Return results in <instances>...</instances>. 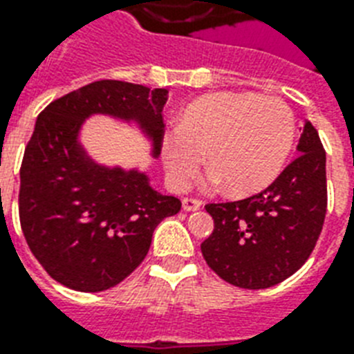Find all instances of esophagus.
Masks as SVG:
<instances>
[{
	"label": "esophagus",
	"instance_id": "esophagus-1",
	"mask_svg": "<svg viewBox=\"0 0 354 354\" xmlns=\"http://www.w3.org/2000/svg\"><path fill=\"white\" fill-rule=\"evenodd\" d=\"M183 211H198V209H202V200H196V198H183L182 200Z\"/></svg>",
	"mask_w": 354,
	"mask_h": 354
}]
</instances>
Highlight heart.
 Wrapping results in <instances>:
<instances>
[{
	"label": "heart",
	"instance_id": "heart-1",
	"mask_svg": "<svg viewBox=\"0 0 354 354\" xmlns=\"http://www.w3.org/2000/svg\"><path fill=\"white\" fill-rule=\"evenodd\" d=\"M295 136L297 120L280 97L207 94L185 109L178 131L163 136V165L172 185L182 189L205 154L207 182L225 183L232 196H249L280 176Z\"/></svg>",
	"mask_w": 354,
	"mask_h": 354
}]
</instances>
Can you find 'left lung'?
Returning <instances> with one entry per match:
<instances>
[{"instance_id": "1", "label": "left lung", "mask_w": 354, "mask_h": 354, "mask_svg": "<svg viewBox=\"0 0 354 354\" xmlns=\"http://www.w3.org/2000/svg\"><path fill=\"white\" fill-rule=\"evenodd\" d=\"M298 156L254 196L209 203L214 231L202 243L207 266L243 289H267L300 269L313 252L327 211L326 151L304 123Z\"/></svg>"}]
</instances>
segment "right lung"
Returning <instances> with one entry per match:
<instances>
[{"mask_svg":"<svg viewBox=\"0 0 354 354\" xmlns=\"http://www.w3.org/2000/svg\"><path fill=\"white\" fill-rule=\"evenodd\" d=\"M167 96V88L102 80L37 116L19 171V222L36 260L65 287L118 286L147 257L158 223L182 209L178 198L154 191L145 172L94 162L80 142L85 120L103 114L136 123L158 158Z\"/></svg>","mask_w":354,"mask_h":354,"instance_id":"right-lung-1","label":"right lung"}]
</instances>
